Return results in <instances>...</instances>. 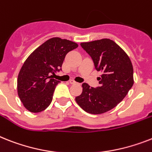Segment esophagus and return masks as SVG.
Segmentation results:
<instances>
[{
    "mask_svg": "<svg viewBox=\"0 0 152 152\" xmlns=\"http://www.w3.org/2000/svg\"><path fill=\"white\" fill-rule=\"evenodd\" d=\"M69 82H70V84H71V85H75V84H77V82H76L75 81H74V80H72V79H71V80H70V81H69Z\"/></svg>",
    "mask_w": 152,
    "mask_h": 152,
    "instance_id": "esophagus-1",
    "label": "esophagus"
}]
</instances>
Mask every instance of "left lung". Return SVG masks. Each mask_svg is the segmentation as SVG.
<instances>
[{"mask_svg":"<svg viewBox=\"0 0 152 152\" xmlns=\"http://www.w3.org/2000/svg\"><path fill=\"white\" fill-rule=\"evenodd\" d=\"M81 46L91 57L95 68L102 75L98 77L99 85L96 88L82 84V93L75 100L85 112L104 113L116 107L132 88V64L126 53L110 39L81 42Z\"/></svg>","mask_w":152,"mask_h":152,"instance_id":"8db88e82","label":"left lung"}]
</instances>
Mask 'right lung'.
Masks as SVG:
<instances>
[{
  "label": "right lung",
  "instance_id": "add662e5",
  "mask_svg": "<svg viewBox=\"0 0 152 152\" xmlns=\"http://www.w3.org/2000/svg\"><path fill=\"white\" fill-rule=\"evenodd\" d=\"M77 46L76 42L55 37L42 43L26 59L18 77V94L28 111L39 113L50 106L60 82L52 75L62 71L66 55Z\"/></svg>",
  "mask_w": 152,
  "mask_h": 152
}]
</instances>
